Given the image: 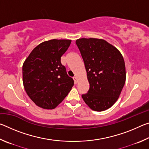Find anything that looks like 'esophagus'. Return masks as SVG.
I'll list each match as a JSON object with an SVG mask.
<instances>
[{"label":"esophagus","mask_w":149,"mask_h":149,"mask_svg":"<svg viewBox=\"0 0 149 149\" xmlns=\"http://www.w3.org/2000/svg\"><path fill=\"white\" fill-rule=\"evenodd\" d=\"M74 82H75V84H76L77 83V77L76 76H75V77H74Z\"/></svg>","instance_id":"obj_1"}]
</instances>
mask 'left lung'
<instances>
[{
	"mask_svg": "<svg viewBox=\"0 0 149 149\" xmlns=\"http://www.w3.org/2000/svg\"><path fill=\"white\" fill-rule=\"evenodd\" d=\"M89 84L84 102L93 110L101 112L117 101L124 86L126 72L122 54L117 48L102 39H77Z\"/></svg>",
	"mask_w": 149,
	"mask_h": 149,
	"instance_id": "1",
	"label": "left lung"
}]
</instances>
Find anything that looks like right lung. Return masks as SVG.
<instances>
[{"label":"right lung","mask_w":149,"mask_h":149,"mask_svg":"<svg viewBox=\"0 0 149 149\" xmlns=\"http://www.w3.org/2000/svg\"><path fill=\"white\" fill-rule=\"evenodd\" d=\"M72 40L51 39L33 49L22 67L23 84L37 107L54 109L71 91L74 80L61 64Z\"/></svg>","instance_id":"right-lung-1"}]
</instances>
